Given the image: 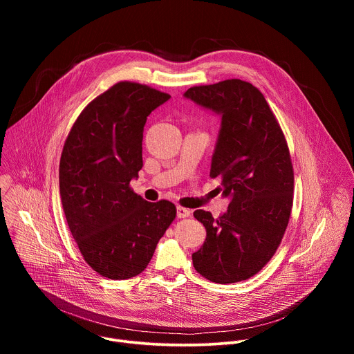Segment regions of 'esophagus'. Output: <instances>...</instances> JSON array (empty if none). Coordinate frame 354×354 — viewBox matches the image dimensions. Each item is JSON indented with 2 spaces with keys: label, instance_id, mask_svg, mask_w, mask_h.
<instances>
[{
  "label": "esophagus",
  "instance_id": "1",
  "mask_svg": "<svg viewBox=\"0 0 354 354\" xmlns=\"http://www.w3.org/2000/svg\"><path fill=\"white\" fill-rule=\"evenodd\" d=\"M176 216H178L179 218H186V217L190 216V210L178 206V207H176Z\"/></svg>",
  "mask_w": 354,
  "mask_h": 354
}]
</instances>
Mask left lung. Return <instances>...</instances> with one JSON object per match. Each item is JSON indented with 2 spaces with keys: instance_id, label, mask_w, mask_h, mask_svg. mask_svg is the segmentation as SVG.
I'll list each match as a JSON object with an SVG mask.
<instances>
[{
  "instance_id": "1",
  "label": "left lung",
  "mask_w": 354,
  "mask_h": 354,
  "mask_svg": "<svg viewBox=\"0 0 354 354\" xmlns=\"http://www.w3.org/2000/svg\"><path fill=\"white\" fill-rule=\"evenodd\" d=\"M183 96L221 118L210 176L231 203L214 218L196 210L206 241L194 269L220 284L257 274L274 255L288 224L294 174L284 134L262 92L241 80L189 88Z\"/></svg>"
}]
</instances>
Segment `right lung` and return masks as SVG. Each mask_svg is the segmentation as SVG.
I'll list each match as a JSON object with an SVG mask.
<instances>
[{
    "instance_id": "right-lung-1",
    "label": "right lung",
    "mask_w": 354,
    "mask_h": 354,
    "mask_svg": "<svg viewBox=\"0 0 354 354\" xmlns=\"http://www.w3.org/2000/svg\"><path fill=\"white\" fill-rule=\"evenodd\" d=\"M171 96L118 82L74 123L60 160L62 205L85 262L112 280L140 274L176 216L168 200L149 203L130 189L142 168L147 116Z\"/></svg>"
}]
</instances>
